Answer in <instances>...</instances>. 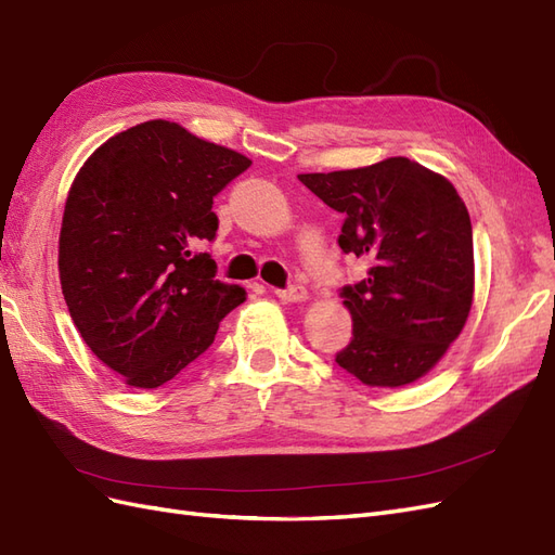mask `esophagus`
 I'll return each instance as SVG.
<instances>
[{"label":"esophagus","mask_w":555,"mask_h":555,"mask_svg":"<svg viewBox=\"0 0 555 555\" xmlns=\"http://www.w3.org/2000/svg\"><path fill=\"white\" fill-rule=\"evenodd\" d=\"M275 296L284 304H298V301H306L308 289L304 287V284H289L287 289H278Z\"/></svg>","instance_id":"esophagus-1"}]
</instances>
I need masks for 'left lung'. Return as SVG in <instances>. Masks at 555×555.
Segmentation results:
<instances>
[{
	"label": "left lung",
	"mask_w": 555,
	"mask_h": 555,
	"mask_svg": "<svg viewBox=\"0 0 555 555\" xmlns=\"http://www.w3.org/2000/svg\"><path fill=\"white\" fill-rule=\"evenodd\" d=\"M343 217L338 247L369 261L343 284L352 338L336 364L369 387L409 385L439 362L469 318L474 237L467 205L441 175L403 156L298 175Z\"/></svg>",
	"instance_id": "obj_1"
}]
</instances>
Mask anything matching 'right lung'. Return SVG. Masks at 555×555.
Wrapping results in <instances>:
<instances>
[{"label":"right lung","mask_w":555,"mask_h":555,"mask_svg":"<svg viewBox=\"0 0 555 555\" xmlns=\"http://www.w3.org/2000/svg\"><path fill=\"white\" fill-rule=\"evenodd\" d=\"M249 166L158 118L114 134L74 179L60 284L86 346L128 385L172 380L245 301L201 245L217 237L215 196Z\"/></svg>","instance_id":"1"}]
</instances>
